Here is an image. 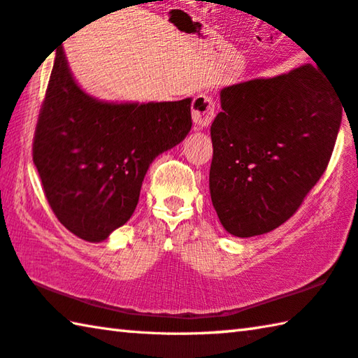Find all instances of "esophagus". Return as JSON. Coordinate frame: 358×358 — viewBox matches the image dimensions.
<instances>
[{"label": "esophagus", "instance_id": "obj_1", "mask_svg": "<svg viewBox=\"0 0 358 358\" xmlns=\"http://www.w3.org/2000/svg\"><path fill=\"white\" fill-rule=\"evenodd\" d=\"M192 117L196 127L206 129L215 117V100L209 94H198L192 102Z\"/></svg>", "mask_w": 358, "mask_h": 358}]
</instances>
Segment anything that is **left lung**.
I'll return each instance as SVG.
<instances>
[{
  "mask_svg": "<svg viewBox=\"0 0 358 358\" xmlns=\"http://www.w3.org/2000/svg\"><path fill=\"white\" fill-rule=\"evenodd\" d=\"M210 127L209 189L229 234L268 233L294 215L334 152L343 105L316 67L223 87Z\"/></svg>",
  "mask_w": 358,
  "mask_h": 358,
  "instance_id": "8db88e82",
  "label": "left lung"
}]
</instances>
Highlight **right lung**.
<instances>
[{"mask_svg": "<svg viewBox=\"0 0 358 358\" xmlns=\"http://www.w3.org/2000/svg\"><path fill=\"white\" fill-rule=\"evenodd\" d=\"M192 99L113 103L73 80L62 47L37 119L33 162L61 224L102 242L129 222L149 165L192 129Z\"/></svg>", "mask_w": 358, "mask_h": 358, "instance_id": "add662e5", "label": "right lung"}]
</instances>
